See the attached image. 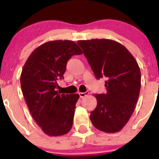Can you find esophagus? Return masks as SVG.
I'll use <instances>...</instances> for the list:
<instances>
[{
	"mask_svg": "<svg viewBox=\"0 0 159 159\" xmlns=\"http://www.w3.org/2000/svg\"><path fill=\"white\" fill-rule=\"evenodd\" d=\"M90 93L89 92H85V93H79V96L81 98H84L86 96H87Z\"/></svg>",
	"mask_w": 159,
	"mask_h": 159,
	"instance_id": "esophagus-1",
	"label": "esophagus"
}]
</instances>
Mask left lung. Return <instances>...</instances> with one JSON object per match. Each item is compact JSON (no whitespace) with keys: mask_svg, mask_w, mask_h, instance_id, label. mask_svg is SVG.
Wrapping results in <instances>:
<instances>
[{"mask_svg":"<svg viewBox=\"0 0 159 159\" xmlns=\"http://www.w3.org/2000/svg\"><path fill=\"white\" fill-rule=\"evenodd\" d=\"M78 44L97 79L105 78L107 93L96 94L92 124L102 132L121 130L132 116L139 97L140 71L132 54L114 40H79Z\"/></svg>","mask_w":159,"mask_h":159,"instance_id":"1","label":"left lung"}]
</instances>
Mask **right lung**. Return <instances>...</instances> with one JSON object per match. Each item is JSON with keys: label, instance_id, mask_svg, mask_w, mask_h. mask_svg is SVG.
I'll use <instances>...</instances> for the list:
<instances>
[{"label": "right lung", "instance_id": "1", "mask_svg": "<svg viewBox=\"0 0 159 159\" xmlns=\"http://www.w3.org/2000/svg\"><path fill=\"white\" fill-rule=\"evenodd\" d=\"M82 51L71 40H54L39 45L21 71V90L36 123L48 136L68 133L73 123L78 94H61L57 80L63 78L67 62Z\"/></svg>", "mask_w": 159, "mask_h": 159}]
</instances>
